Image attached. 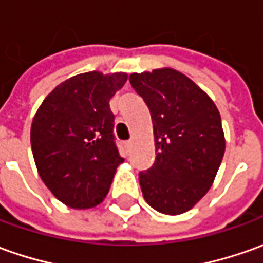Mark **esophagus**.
<instances>
[{
	"instance_id": "obj_1",
	"label": "esophagus",
	"mask_w": 263,
	"mask_h": 263,
	"mask_svg": "<svg viewBox=\"0 0 263 263\" xmlns=\"http://www.w3.org/2000/svg\"><path fill=\"white\" fill-rule=\"evenodd\" d=\"M132 145H134V142H132L131 139H129V141H126V142H125V148H126V149H128V151H129V149H131Z\"/></svg>"
}]
</instances>
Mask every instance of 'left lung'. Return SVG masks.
Returning a JSON list of instances; mask_svg holds the SVG:
<instances>
[{"label": "left lung", "mask_w": 263, "mask_h": 263, "mask_svg": "<svg viewBox=\"0 0 263 263\" xmlns=\"http://www.w3.org/2000/svg\"><path fill=\"white\" fill-rule=\"evenodd\" d=\"M129 82L154 128L155 162L139 173L142 196L160 213H185L210 190L223 160L219 109L192 79L170 67L132 73Z\"/></svg>", "instance_id": "left-lung-1"}]
</instances>
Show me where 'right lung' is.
I'll return each mask as SVG.
<instances>
[{
    "label": "right lung",
    "mask_w": 263,
    "mask_h": 263,
    "mask_svg": "<svg viewBox=\"0 0 263 263\" xmlns=\"http://www.w3.org/2000/svg\"><path fill=\"white\" fill-rule=\"evenodd\" d=\"M128 74L87 71L62 82L37 109L31 149L43 183L57 200L78 210L103 201L124 158L114 137L109 101Z\"/></svg>",
    "instance_id": "1"
}]
</instances>
